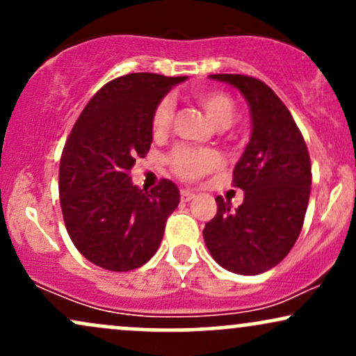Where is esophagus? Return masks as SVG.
I'll use <instances>...</instances> for the list:
<instances>
[{"instance_id": "obj_1", "label": "esophagus", "mask_w": 356, "mask_h": 356, "mask_svg": "<svg viewBox=\"0 0 356 356\" xmlns=\"http://www.w3.org/2000/svg\"><path fill=\"white\" fill-rule=\"evenodd\" d=\"M195 197V194L192 191H181V199L184 202H189Z\"/></svg>"}]
</instances>
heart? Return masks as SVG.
<instances>
[{
    "mask_svg": "<svg viewBox=\"0 0 356 356\" xmlns=\"http://www.w3.org/2000/svg\"><path fill=\"white\" fill-rule=\"evenodd\" d=\"M206 115L218 129H226L234 120L238 105L229 93L220 90H206L194 95ZM174 118V104L170 99L159 102L152 115V132L162 137L169 132ZM169 165L172 172L182 181H197L212 170L222 165V157L212 149H192V147H175L169 154Z\"/></svg>",
    "mask_w": 356,
    "mask_h": 356,
    "instance_id": "obj_1",
    "label": "heart"
}]
</instances>
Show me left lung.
Returning <instances> with one entry per match:
<instances>
[{
    "label": "left lung",
    "mask_w": 356,
    "mask_h": 356,
    "mask_svg": "<svg viewBox=\"0 0 356 356\" xmlns=\"http://www.w3.org/2000/svg\"><path fill=\"white\" fill-rule=\"evenodd\" d=\"M209 76L243 93L252 132L232 170V186L244 191V201L232 209L218 195V212L204 227V241L219 266L261 275L284 259L303 227L312 187L308 147L289 110L264 81L231 73Z\"/></svg>",
    "instance_id": "obj_1"
}]
</instances>
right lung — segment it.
I'll return each instance as SVG.
<instances>
[{
    "label": "right lung",
    "instance_id": "1",
    "mask_svg": "<svg viewBox=\"0 0 356 356\" xmlns=\"http://www.w3.org/2000/svg\"><path fill=\"white\" fill-rule=\"evenodd\" d=\"M186 79L118 76L92 97L73 125L60 159V206L72 243L97 266L130 271L161 246L181 194L167 179L138 189L130 170L152 144L155 107Z\"/></svg>",
    "mask_w": 356,
    "mask_h": 356
}]
</instances>
